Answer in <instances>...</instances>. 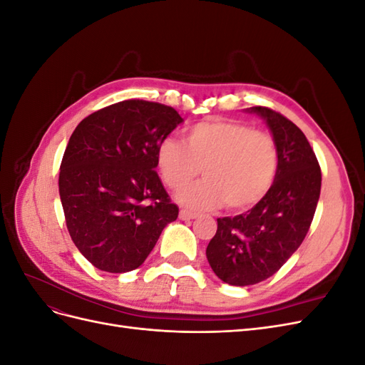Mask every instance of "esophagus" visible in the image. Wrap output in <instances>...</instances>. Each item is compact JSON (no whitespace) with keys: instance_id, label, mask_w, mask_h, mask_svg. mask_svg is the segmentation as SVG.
Wrapping results in <instances>:
<instances>
[{"instance_id":"34e87169","label":"esophagus","mask_w":365,"mask_h":365,"mask_svg":"<svg viewBox=\"0 0 365 365\" xmlns=\"http://www.w3.org/2000/svg\"><path fill=\"white\" fill-rule=\"evenodd\" d=\"M196 216H197L196 213L187 212V210H181V212H180V219H181V220H190V219H195Z\"/></svg>"}]
</instances>
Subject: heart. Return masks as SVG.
Here are the masks:
<instances>
[{"mask_svg": "<svg viewBox=\"0 0 365 365\" xmlns=\"http://www.w3.org/2000/svg\"><path fill=\"white\" fill-rule=\"evenodd\" d=\"M163 181L182 190L197 175L205 180L180 193L192 210L222 205L247 210L269 192L277 173V148L262 130L227 120H207L184 132V143L165 138L157 149Z\"/></svg>", "mask_w": 365, "mask_h": 365, "instance_id": "b5f03b06", "label": "heart"}]
</instances>
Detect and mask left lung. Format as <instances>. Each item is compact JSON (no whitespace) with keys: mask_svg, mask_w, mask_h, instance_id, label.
<instances>
[{"mask_svg":"<svg viewBox=\"0 0 365 365\" xmlns=\"http://www.w3.org/2000/svg\"><path fill=\"white\" fill-rule=\"evenodd\" d=\"M247 113L267 123L279 164L267 196L247 213L219 217L207 247L210 267L233 286L260 283L283 267L306 237L322 190V170L303 132L269 108Z\"/></svg>","mask_w":365,"mask_h":365,"instance_id":"1","label":"left lung"}]
</instances>
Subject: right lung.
<instances>
[{
	"label": "right lung",
	"instance_id": "1",
	"mask_svg": "<svg viewBox=\"0 0 365 365\" xmlns=\"http://www.w3.org/2000/svg\"><path fill=\"white\" fill-rule=\"evenodd\" d=\"M173 108L125 101L83 118L59 172L68 233L97 269L129 272L178 217L157 169V149L182 123Z\"/></svg>",
	"mask_w": 365,
	"mask_h": 365
}]
</instances>
